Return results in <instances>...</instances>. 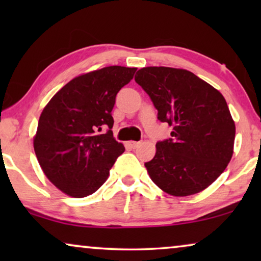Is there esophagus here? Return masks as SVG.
<instances>
[{"label": "esophagus", "mask_w": 261, "mask_h": 261, "mask_svg": "<svg viewBox=\"0 0 261 261\" xmlns=\"http://www.w3.org/2000/svg\"><path fill=\"white\" fill-rule=\"evenodd\" d=\"M127 145L129 146L130 148H137L138 146L140 145V142H139V141H128V142H127Z\"/></svg>", "instance_id": "34e87169"}]
</instances>
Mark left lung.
Returning <instances> with one entry per match:
<instances>
[{"label":"left lung","mask_w":261,"mask_h":261,"mask_svg":"<svg viewBox=\"0 0 261 261\" xmlns=\"http://www.w3.org/2000/svg\"><path fill=\"white\" fill-rule=\"evenodd\" d=\"M135 82L152 99L158 120L173 126L172 138L156 142L154 158L145 163L151 179L172 196L204 190L233 155L235 123L222 94L173 67H144Z\"/></svg>","instance_id":"left-lung-1"}]
</instances>
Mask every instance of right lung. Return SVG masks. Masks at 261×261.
<instances>
[{
    "mask_svg": "<svg viewBox=\"0 0 261 261\" xmlns=\"http://www.w3.org/2000/svg\"><path fill=\"white\" fill-rule=\"evenodd\" d=\"M135 71L108 66L81 74L42 110L34 138L35 155L46 177L64 194L77 198L94 194L124 152L113 137L112 110L117 92Z\"/></svg>",
    "mask_w": 261,
    "mask_h": 261,
    "instance_id": "add662e5",
    "label": "right lung"
}]
</instances>
